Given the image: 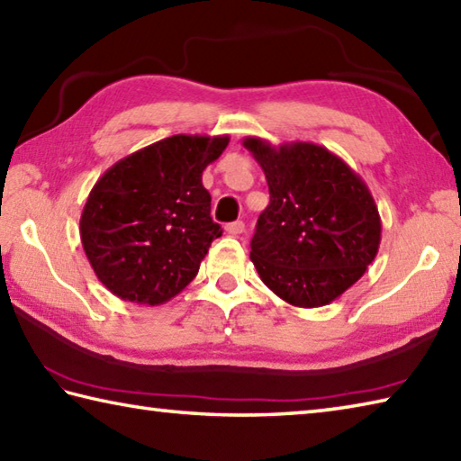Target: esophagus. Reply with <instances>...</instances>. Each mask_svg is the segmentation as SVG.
<instances>
[{
	"mask_svg": "<svg viewBox=\"0 0 461 461\" xmlns=\"http://www.w3.org/2000/svg\"><path fill=\"white\" fill-rule=\"evenodd\" d=\"M227 234H230V237H239V234H242L245 232V222L242 221H234V222H230V224H227Z\"/></svg>",
	"mask_w": 461,
	"mask_h": 461,
	"instance_id": "obj_1",
	"label": "esophagus"
}]
</instances>
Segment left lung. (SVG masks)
<instances>
[{"instance_id": "left-lung-1", "label": "left lung", "mask_w": 461, "mask_h": 461, "mask_svg": "<svg viewBox=\"0 0 461 461\" xmlns=\"http://www.w3.org/2000/svg\"><path fill=\"white\" fill-rule=\"evenodd\" d=\"M242 146L271 194L250 240L260 281L293 307L329 305L366 275L379 250L381 219L367 185L325 146H273L257 136Z\"/></svg>"}]
</instances>
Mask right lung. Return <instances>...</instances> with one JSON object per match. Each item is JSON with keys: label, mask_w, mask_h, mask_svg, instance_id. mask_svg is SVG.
Wrapping results in <instances>:
<instances>
[{"label": "right lung", "mask_w": 461, "mask_h": 461, "mask_svg": "<svg viewBox=\"0 0 461 461\" xmlns=\"http://www.w3.org/2000/svg\"><path fill=\"white\" fill-rule=\"evenodd\" d=\"M229 136L176 134L108 168L90 190L80 239L98 281L128 303L156 307L194 279L222 229L211 219L203 170Z\"/></svg>", "instance_id": "1"}]
</instances>
